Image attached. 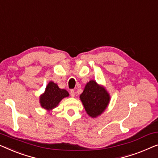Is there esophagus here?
Returning <instances> with one entry per match:
<instances>
[{
    "mask_svg": "<svg viewBox=\"0 0 158 158\" xmlns=\"http://www.w3.org/2000/svg\"><path fill=\"white\" fill-rule=\"evenodd\" d=\"M70 96L72 97H74V96H75V92H74V89L70 90Z\"/></svg>",
    "mask_w": 158,
    "mask_h": 158,
    "instance_id": "esophagus-1",
    "label": "esophagus"
}]
</instances>
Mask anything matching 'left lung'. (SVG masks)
I'll list each match as a JSON object with an SVG mask.
<instances>
[{
  "label": "left lung",
  "mask_w": 158,
  "mask_h": 158,
  "mask_svg": "<svg viewBox=\"0 0 158 158\" xmlns=\"http://www.w3.org/2000/svg\"><path fill=\"white\" fill-rule=\"evenodd\" d=\"M80 99L87 114L92 118L100 115L107 107L110 96L103 86L99 85L94 80L86 84Z\"/></svg>",
  "instance_id": "1"
}]
</instances>
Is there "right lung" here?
Here are the masks:
<instances>
[{
    "instance_id": "1",
    "label": "right lung",
    "mask_w": 158,
    "mask_h": 158,
    "mask_svg": "<svg viewBox=\"0 0 158 158\" xmlns=\"http://www.w3.org/2000/svg\"><path fill=\"white\" fill-rule=\"evenodd\" d=\"M69 92L64 89H60L56 84L50 81L46 86L45 92L40 97V104L45 110L50 111L56 107L61 99L69 97Z\"/></svg>"
}]
</instances>
